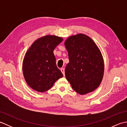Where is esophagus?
<instances>
[{
  "mask_svg": "<svg viewBox=\"0 0 127 127\" xmlns=\"http://www.w3.org/2000/svg\"><path fill=\"white\" fill-rule=\"evenodd\" d=\"M61 71L62 72V74H63V75L64 76V75H65V70H64V68H61Z\"/></svg>",
  "mask_w": 127,
  "mask_h": 127,
  "instance_id": "obj_1",
  "label": "esophagus"
}]
</instances>
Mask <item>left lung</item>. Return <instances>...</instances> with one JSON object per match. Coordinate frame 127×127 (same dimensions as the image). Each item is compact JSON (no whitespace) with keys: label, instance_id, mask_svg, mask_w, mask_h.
Returning a JSON list of instances; mask_svg holds the SVG:
<instances>
[{"label":"left lung","instance_id":"obj_1","mask_svg":"<svg viewBox=\"0 0 127 127\" xmlns=\"http://www.w3.org/2000/svg\"><path fill=\"white\" fill-rule=\"evenodd\" d=\"M64 45L69 59L65 75L72 88L81 95L95 90L104 71V59L95 43L86 35L79 34L69 36Z\"/></svg>","mask_w":127,"mask_h":127}]
</instances>
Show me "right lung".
Segmentation results:
<instances>
[{"label": "right lung", "mask_w": 127, "mask_h": 127, "mask_svg": "<svg viewBox=\"0 0 127 127\" xmlns=\"http://www.w3.org/2000/svg\"><path fill=\"white\" fill-rule=\"evenodd\" d=\"M63 40L61 37L47 35L35 40L27 51L23 61V73L27 85L33 90L44 92L63 76L57 66L53 53Z\"/></svg>", "instance_id": "right-lung-1"}]
</instances>
